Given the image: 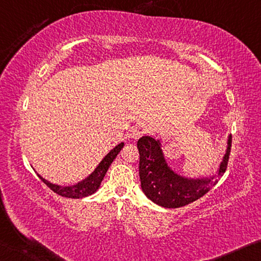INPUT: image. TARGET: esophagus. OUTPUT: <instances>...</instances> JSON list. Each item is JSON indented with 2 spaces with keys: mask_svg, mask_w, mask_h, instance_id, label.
<instances>
[{
  "mask_svg": "<svg viewBox=\"0 0 261 261\" xmlns=\"http://www.w3.org/2000/svg\"><path fill=\"white\" fill-rule=\"evenodd\" d=\"M146 133H147V128L146 127L141 126V125H136V126L130 128L129 138L133 139V140H138Z\"/></svg>",
  "mask_w": 261,
  "mask_h": 261,
  "instance_id": "obj_1",
  "label": "esophagus"
}]
</instances>
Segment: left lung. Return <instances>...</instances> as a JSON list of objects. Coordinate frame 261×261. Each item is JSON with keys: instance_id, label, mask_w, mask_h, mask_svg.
<instances>
[{"instance_id": "8db88e82", "label": "left lung", "mask_w": 261, "mask_h": 261, "mask_svg": "<svg viewBox=\"0 0 261 261\" xmlns=\"http://www.w3.org/2000/svg\"><path fill=\"white\" fill-rule=\"evenodd\" d=\"M140 154L139 174L143 194L160 206L175 209L195 202L206 194L226 170L231 149V135L217 170L209 176L187 177L168 166L159 139L142 136L138 141Z\"/></svg>"}]
</instances>
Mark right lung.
Returning a JSON list of instances; mask_svg holds the SVG:
<instances>
[{
    "instance_id": "add662e5",
    "label": "right lung",
    "mask_w": 261,
    "mask_h": 261,
    "mask_svg": "<svg viewBox=\"0 0 261 261\" xmlns=\"http://www.w3.org/2000/svg\"><path fill=\"white\" fill-rule=\"evenodd\" d=\"M123 146H125V142H120L119 144H117L113 149L110 150V153H108L105 158L101 160V162L98 164L97 168H95V169L92 171L87 177L82 179V181H79L78 183L73 184V186L64 187V186H58V184H54L47 181V179L43 178L39 174H38V177L41 178L52 191H55L56 194L63 196V197H67V198L86 197V196L94 194V192L99 189L100 184H101V181L103 179V177H105L108 168H110L112 162L114 161V159L117 158V155L120 153V150L122 149Z\"/></svg>"
}]
</instances>
